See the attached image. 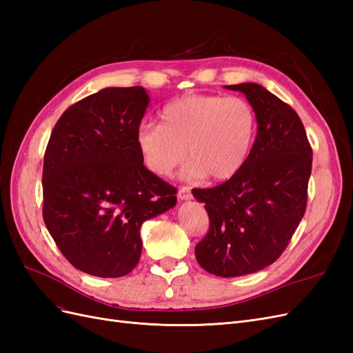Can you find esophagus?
<instances>
[{
    "instance_id": "34e87169",
    "label": "esophagus",
    "mask_w": 353,
    "mask_h": 353,
    "mask_svg": "<svg viewBox=\"0 0 353 353\" xmlns=\"http://www.w3.org/2000/svg\"><path fill=\"white\" fill-rule=\"evenodd\" d=\"M178 199H181V200H191V199H193L191 190L188 187H181L178 190Z\"/></svg>"
}]
</instances>
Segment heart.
<instances>
[{"label":"heart","instance_id":"1","mask_svg":"<svg viewBox=\"0 0 353 353\" xmlns=\"http://www.w3.org/2000/svg\"><path fill=\"white\" fill-rule=\"evenodd\" d=\"M162 123L143 122L135 131V144L144 166L166 176L184 162L187 179L227 181L236 176L256 135V113L240 97L191 94L168 103L160 112Z\"/></svg>","mask_w":353,"mask_h":353}]
</instances>
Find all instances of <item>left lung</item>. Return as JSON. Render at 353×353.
Instances as JSON below:
<instances>
[{
  "label": "left lung",
  "mask_w": 353,
  "mask_h": 353,
  "mask_svg": "<svg viewBox=\"0 0 353 353\" xmlns=\"http://www.w3.org/2000/svg\"><path fill=\"white\" fill-rule=\"evenodd\" d=\"M245 95L258 134L240 172L213 188H194L209 231L196 245L203 270L231 279L258 272L280 258L302 221L312 148L301 117L259 83L225 85Z\"/></svg>",
  "instance_id": "left-lung-1"
}]
</instances>
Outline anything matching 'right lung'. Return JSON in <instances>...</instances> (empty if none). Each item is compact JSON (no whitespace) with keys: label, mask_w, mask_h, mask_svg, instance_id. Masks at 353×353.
<instances>
[{"label":"right lung","mask_w":353,"mask_h":353,"mask_svg":"<svg viewBox=\"0 0 353 353\" xmlns=\"http://www.w3.org/2000/svg\"><path fill=\"white\" fill-rule=\"evenodd\" d=\"M143 87L104 88L60 116L44 156V222L82 272L117 279L140 261L143 222L176 205L175 187L148 170L135 131Z\"/></svg>","instance_id":"right-lung-1"}]
</instances>
